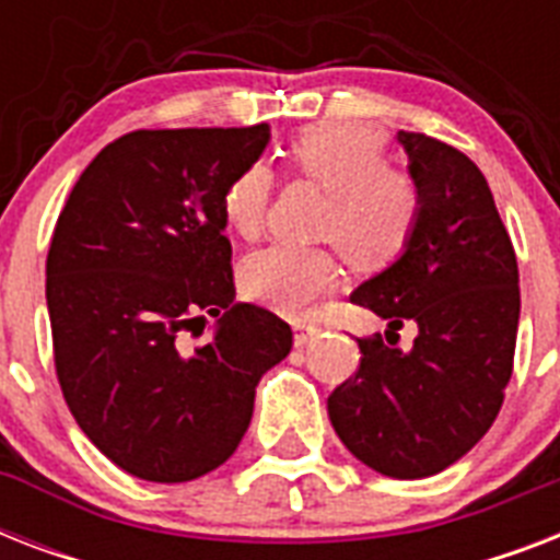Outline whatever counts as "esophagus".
I'll use <instances>...</instances> for the list:
<instances>
[{
	"mask_svg": "<svg viewBox=\"0 0 560 560\" xmlns=\"http://www.w3.org/2000/svg\"><path fill=\"white\" fill-rule=\"evenodd\" d=\"M293 331H296V346H299V349H305V346H311V342H314L316 337H319V325L302 323V319H299V323L293 325Z\"/></svg>",
	"mask_w": 560,
	"mask_h": 560,
	"instance_id": "esophagus-1",
	"label": "esophagus"
}]
</instances>
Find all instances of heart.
Masks as SVG:
<instances>
[{
	"mask_svg": "<svg viewBox=\"0 0 560 560\" xmlns=\"http://www.w3.org/2000/svg\"><path fill=\"white\" fill-rule=\"evenodd\" d=\"M288 160L299 177L328 191L316 237L340 246L360 272L386 270L407 253L421 223V188L409 171L389 165L381 133L349 121H323L293 136ZM272 179L264 165H249L223 191L226 226L255 241L267 226ZM340 264L331 246H270L241 267V288L249 299L281 311L305 314L316 296L331 290Z\"/></svg>",
	"mask_w": 560,
	"mask_h": 560,
	"instance_id": "1",
	"label": "heart"
}]
</instances>
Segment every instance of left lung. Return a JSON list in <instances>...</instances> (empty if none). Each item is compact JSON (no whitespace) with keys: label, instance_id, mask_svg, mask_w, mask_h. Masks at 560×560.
I'll return each mask as SVG.
<instances>
[{"label":"left lung","instance_id":"8db88e82","mask_svg":"<svg viewBox=\"0 0 560 560\" xmlns=\"http://www.w3.org/2000/svg\"><path fill=\"white\" fill-rule=\"evenodd\" d=\"M421 188V223L389 270L351 293L389 323L363 337L360 366L328 398L340 442L395 479L433 477L494 424L512 381L521 288L517 255L482 171L451 144L398 133ZM417 325L409 352L395 350Z\"/></svg>","mask_w":560,"mask_h":560}]
</instances>
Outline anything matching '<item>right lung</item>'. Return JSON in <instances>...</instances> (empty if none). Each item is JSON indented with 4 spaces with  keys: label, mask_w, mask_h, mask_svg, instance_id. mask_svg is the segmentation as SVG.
<instances>
[{
    "label": "right lung",
    "mask_w": 560,
    "mask_h": 560,
    "mask_svg": "<svg viewBox=\"0 0 560 560\" xmlns=\"http://www.w3.org/2000/svg\"><path fill=\"white\" fill-rule=\"evenodd\" d=\"M270 127L133 130L86 165L46 258L55 372L86 439L127 474L188 482L235 453L293 331L235 305L223 191ZM206 315L215 334L200 347Z\"/></svg>",
    "instance_id": "right-lung-1"
}]
</instances>
